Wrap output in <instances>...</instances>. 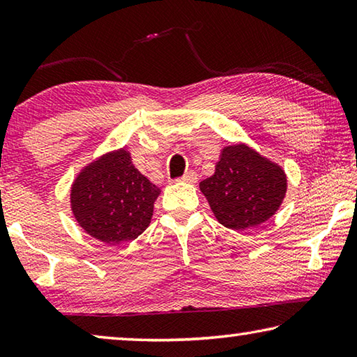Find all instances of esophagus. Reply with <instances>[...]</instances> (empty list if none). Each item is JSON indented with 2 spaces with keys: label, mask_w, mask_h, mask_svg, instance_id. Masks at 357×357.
<instances>
[{
  "label": "esophagus",
  "mask_w": 357,
  "mask_h": 357,
  "mask_svg": "<svg viewBox=\"0 0 357 357\" xmlns=\"http://www.w3.org/2000/svg\"><path fill=\"white\" fill-rule=\"evenodd\" d=\"M178 181H181V183H189V184L197 183V173L195 172H187L184 176L179 178Z\"/></svg>",
  "instance_id": "obj_1"
}]
</instances>
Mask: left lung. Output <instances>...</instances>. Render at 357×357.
<instances>
[{"label": "left lung", "mask_w": 357, "mask_h": 357, "mask_svg": "<svg viewBox=\"0 0 357 357\" xmlns=\"http://www.w3.org/2000/svg\"><path fill=\"white\" fill-rule=\"evenodd\" d=\"M200 190L219 223L244 231L279 211L287 193V174L247 144H229L222 149L213 176L200 183Z\"/></svg>", "instance_id": "1"}]
</instances>
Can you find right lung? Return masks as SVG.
Wrapping results in <instances>:
<instances>
[{"instance_id":"right-lung-1","label":"right lung","mask_w":357,"mask_h":357,"mask_svg":"<svg viewBox=\"0 0 357 357\" xmlns=\"http://www.w3.org/2000/svg\"><path fill=\"white\" fill-rule=\"evenodd\" d=\"M160 189L132 164L121 148L100 155L77 174L70 209L89 236L116 245L137 239L148 228Z\"/></svg>"}]
</instances>
